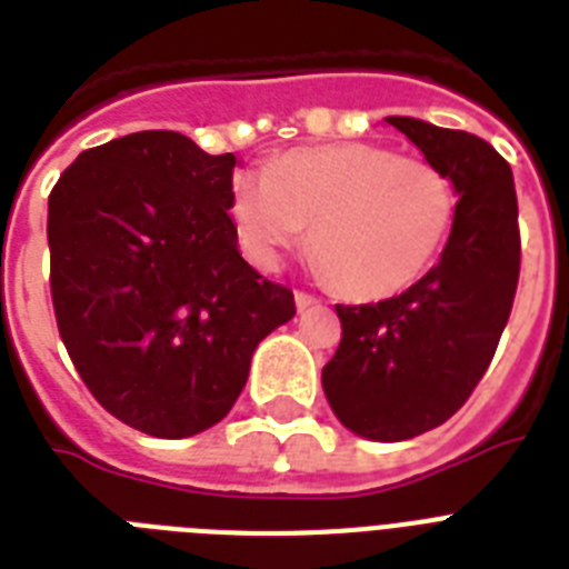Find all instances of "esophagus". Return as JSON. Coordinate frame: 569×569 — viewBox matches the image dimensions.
I'll list each match as a JSON object with an SVG mask.
<instances>
[{
  "label": "esophagus",
  "mask_w": 569,
  "mask_h": 569,
  "mask_svg": "<svg viewBox=\"0 0 569 569\" xmlns=\"http://www.w3.org/2000/svg\"><path fill=\"white\" fill-rule=\"evenodd\" d=\"M295 303H298V310H310V307H319V298H316V295H310V292H298L295 295Z\"/></svg>",
  "instance_id": "obj_1"
}]
</instances>
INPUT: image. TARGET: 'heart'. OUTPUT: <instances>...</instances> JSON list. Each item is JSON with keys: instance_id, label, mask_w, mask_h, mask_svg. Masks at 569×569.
<instances>
[{"instance_id": "1", "label": "heart", "mask_w": 569, "mask_h": 569, "mask_svg": "<svg viewBox=\"0 0 569 569\" xmlns=\"http://www.w3.org/2000/svg\"><path fill=\"white\" fill-rule=\"evenodd\" d=\"M455 209V186L437 164L355 141L280 156L266 177H241L230 203L259 262H274L312 227V257L351 298L413 286L449 239Z\"/></svg>"}]
</instances>
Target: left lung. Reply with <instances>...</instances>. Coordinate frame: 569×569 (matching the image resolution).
Wrapping results in <instances>:
<instances>
[{"mask_svg":"<svg viewBox=\"0 0 569 569\" xmlns=\"http://www.w3.org/2000/svg\"><path fill=\"white\" fill-rule=\"evenodd\" d=\"M458 191L440 262L396 298L337 303L342 339L321 369L339 422L398 442L467 405L493 360L520 280L511 164L485 138L413 118H387Z\"/></svg>","mask_w":569,"mask_h":569,"instance_id":"obj_1","label":"left lung"}]
</instances>
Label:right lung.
Listing matches in <instances>:
<instances>
[{
  "label": "right lung",
  "instance_id": "right-lung-1",
  "mask_svg": "<svg viewBox=\"0 0 569 569\" xmlns=\"http://www.w3.org/2000/svg\"><path fill=\"white\" fill-rule=\"evenodd\" d=\"M236 156L147 129L79 153L49 194L61 342L114 419L164 440L230 413L295 295L241 259Z\"/></svg>",
  "mask_w": 569,
  "mask_h": 569
}]
</instances>
